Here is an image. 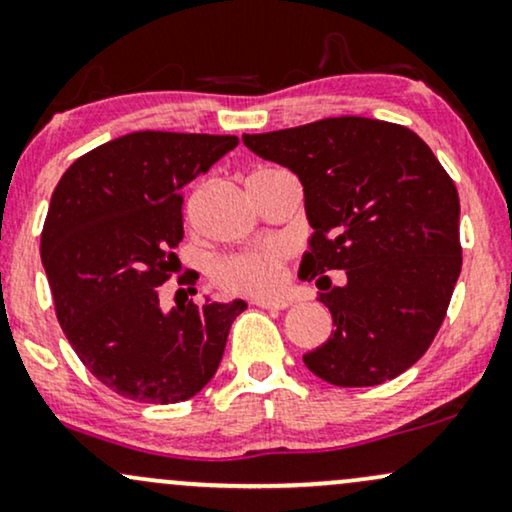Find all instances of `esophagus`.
<instances>
[{"label":"esophagus","instance_id":"obj_1","mask_svg":"<svg viewBox=\"0 0 512 512\" xmlns=\"http://www.w3.org/2000/svg\"><path fill=\"white\" fill-rule=\"evenodd\" d=\"M256 306H261V309H273V311H282L287 309L292 302L290 299H254Z\"/></svg>","mask_w":512,"mask_h":512}]
</instances>
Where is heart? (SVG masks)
Returning a JSON list of instances; mask_svg holds the SVG:
<instances>
[{"label": "heart", "instance_id": "heart-1", "mask_svg": "<svg viewBox=\"0 0 512 512\" xmlns=\"http://www.w3.org/2000/svg\"><path fill=\"white\" fill-rule=\"evenodd\" d=\"M290 251L280 242H263L246 251L222 256L213 266V285L225 294L275 297L287 285Z\"/></svg>", "mask_w": 512, "mask_h": 512}]
</instances>
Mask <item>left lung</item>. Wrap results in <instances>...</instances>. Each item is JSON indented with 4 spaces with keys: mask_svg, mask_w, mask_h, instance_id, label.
<instances>
[{
    "mask_svg": "<svg viewBox=\"0 0 512 512\" xmlns=\"http://www.w3.org/2000/svg\"><path fill=\"white\" fill-rule=\"evenodd\" d=\"M258 158L304 186L311 234L299 275L318 278L335 333L304 354L340 388L400 376L429 350L462 268L460 198L431 148L407 126L366 117L244 134ZM345 269L335 288L323 272Z\"/></svg>",
    "mask_w": 512,
    "mask_h": 512,
    "instance_id": "obj_1",
    "label": "left lung"
}]
</instances>
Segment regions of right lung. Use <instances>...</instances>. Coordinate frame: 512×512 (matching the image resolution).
<instances>
[{"instance_id":"obj_1","label":"right lung","mask_w":512,"mask_h":512,"mask_svg":"<svg viewBox=\"0 0 512 512\" xmlns=\"http://www.w3.org/2000/svg\"><path fill=\"white\" fill-rule=\"evenodd\" d=\"M237 143L134 131L81 155L54 189L40 256L57 321L90 374L122 398H194L218 371L232 321L246 309L242 299L186 302L165 314L158 297L184 239L182 189ZM196 278L184 275L179 285Z\"/></svg>"}]
</instances>
